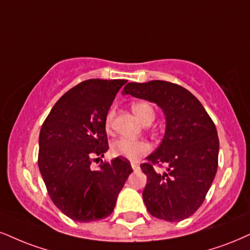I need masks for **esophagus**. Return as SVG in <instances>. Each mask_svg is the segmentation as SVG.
I'll return each mask as SVG.
<instances>
[{
  "label": "esophagus",
  "instance_id": "obj_1",
  "mask_svg": "<svg viewBox=\"0 0 250 250\" xmlns=\"http://www.w3.org/2000/svg\"><path fill=\"white\" fill-rule=\"evenodd\" d=\"M131 167H132V169H133V170H138V169H139L140 167H139V165H138L137 162H131Z\"/></svg>",
  "mask_w": 250,
  "mask_h": 250
}]
</instances>
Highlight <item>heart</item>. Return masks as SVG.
<instances>
[{
    "instance_id": "1",
    "label": "heart",
    "mask_w": 250,
    "mask_h": 250,
    "mask_svg": "<svg viewBox=\"0 0 250 250\" xmlns=\"http://www.w3.org/2000/svg\"><path fill=\"white\" fill-rule=\"evenodd\" d=\"M133 112L138 119L141 123H146L147 120L154 119V111L153 107L148 103L145 102H138L132 105ZM113 116H115V111L110 110L106 113L105 117V126L109 128L113 122ZM150 150V145L147 141L144 140H135L131 138H120L113 141L111 145V153L115 156H120V158H125L128 160H137L141 156L146 155Z\"/></svg>"
}]
</instances>
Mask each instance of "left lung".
I'll list each match as a JSON object with an SVG mask.
<instances>
[{"mask_svg":"<svg viewBox=\"0 0 250 250\" xmlns=\"http://www.w3.org/2000/svg\"><path fill=\"white\" fill-rule=\"evenodd\" d=\"M124 95L158 104L166 116L165 137L140 166L147 176L144 203L153 217L176 223L198 210L218 168L217 128L202 103L189 90L167 81L130 82ZM166 163L160 174L153 164Z\"/></svg>","mask_w":250,"mask_h":250,"instance_id":"1","label":"left lung"}]
</instances>
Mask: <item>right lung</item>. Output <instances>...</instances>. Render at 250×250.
<instances>
[{"label":"right lung","mask_w":250,"mask_h":250,"mask_svg":"<svg viewBox=\"0 0 250 250\" xmlns=\"http://www.w3.org/2000/svg\"><path fill=\"white\" fill-rule=\"evenodd\" d=\"M126 80L91 79L60 98L39 134L38 166L52 202L67 217L88 223L112 213L132 167L127 159L101 162L109 149L105 117Z\"/></svg>","instance_id":"1"}]
</instances>
